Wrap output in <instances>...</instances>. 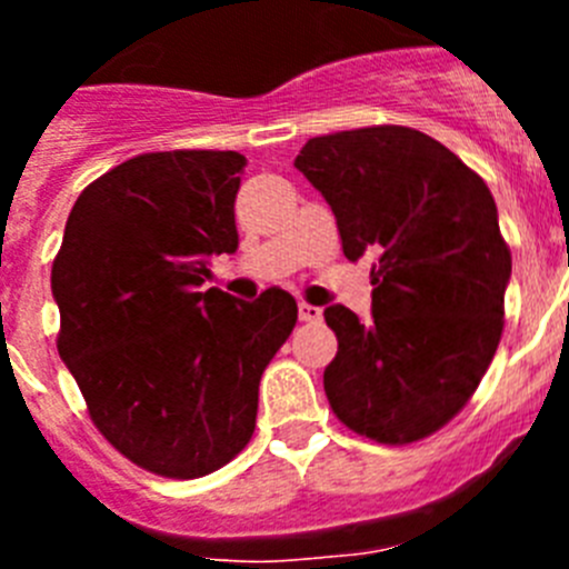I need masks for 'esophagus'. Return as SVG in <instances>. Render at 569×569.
<instances>
[{
	"instance_id": "obj_1",
	"label": "esophagus",
	"mask_w": 569,
	"mask_h": 569,
	"mask_svg": "<svg viewBox=\"0 0 569 569\" xmlns=\"http://www.w3.org/2000/svg\"><path fill=\"white\" fill-rule=\"evenodd\" d=\"M299 319L308 321V325H319V321H321V308H316V305H308V301H301V305H299Z\"/></svg>"
}]
</instances>
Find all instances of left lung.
I'll use <instances>...</instances> for the list:
<instances>
[{"instance_id": "obj_1", "label": "left lung", "mask_w": 569, "mask_h": 569, "mask_svg": "<svg viewBox=\"0 0 569 569\" xmlns=\"http://www.w3.org/2000/svg\"><path fill=\"white\" fill-rule=\"evenodd\" d=\"M296 168L325 196L350 261L376 253L373 325L333 305L325 370L353 433L410 445L459 413L505 330L512 259L490 188L453 150L401 124L316 136Z\"/></svg>"}]
</instances>
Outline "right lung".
Returning <instances> with one entry per match:
<instances>
[{"mask_svg": "<svg viewBox=\"0 0 569 569\" xmlns=\"http://www.w3.org/2000/svg\"><path fill=\"white\" fill-rule=\"evenodd\" d=\"M244 164L236 150L116 164L79 193L50 270L59 356L90 419L168 479L208 476L248 447L261 373L299 319L288 290L239 301L202 288L210 256L239 248Z\"/></svg>", "mask_w": 569, "mask_h": 569, "instance_id": "1", "label": "right lung"}]
</instances>
